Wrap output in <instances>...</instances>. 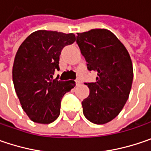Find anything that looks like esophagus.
I'll return each instance as SVG.
<instances>
[{"mask_svg": "<svg viewBox=\"0 0 151 151\" xmlns=\"http://www.w3.org/2000/svg\"><path fill=\"white\" fill-rule=\"evenodd\" d=\"M75 82H76V85H79V84H80V83H81L79 79H76Z\"/></svg>", "mask_w": 151, "mask_h": 151, "instance_id": "esophagus-1", "label": "esophagus"}]
</instances>
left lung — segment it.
Listing matches in <instances>:
<instances>
[{"label":"left lung","mask_w":151,"mask_h":151,"mask_svg":"<svg viewBox=\"0 0 151 151\" xmlns=\"http://www.w3.org/2000/svg\"><path fill=\"white\" fill-rule=\"evenodd\" d=\"M77 44L96 82L85 83L89 95L82 101L84 116L93 123H107L120 113L131 90L134 71L128 50L113 33L95 29L77 34Z\"/></svg>","instance_id":"obj_1"}]
</instances>
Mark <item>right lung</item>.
<instances>
[{
    "label": "right lung",
    "mask_w": 151,
    "mask_h": 151,
    "mask_svg": "<svg viewBox=\"0 0 151 151\" xmlns=\"http://www.w3.org/2000/svg\"><path fill=\"white\" fill-rule=\"evenodd\" d=\"M76 40L73 34L38 30L26 38L17 51L12 80L22 108L35 122L49 124L60 115L63 95L75 86L58 76L62 50Z\"/></svg>",
    "instance_id": "1"
}]
</instances>
